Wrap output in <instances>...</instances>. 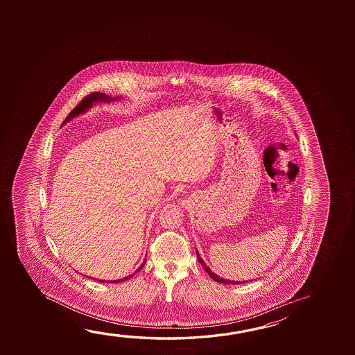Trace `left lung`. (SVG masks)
<instances>
[{"instance_id":"8db88e82","label":"left lung","mask_w":355,"mask_h":355,"mask_svg":"<svg viewBox=\"0 0 355 355\" xmlns=\"http://www.w3.org/2000/svg\"><path fill=\"white\" fill-rule=\"evenodd\" d=\"M197 257L198 260H199V262L203 265L204 270L208 272V275H209L211 279H214V281H216V282H219V284H225V285H240V284H244V281L243 282H239V281H230V279H221V277H219L218 275H215L214 272H211V270H210L207 265H205V262L202 260V257L199 256V254H198L197 251Z\"/></svg>"}]
</instances>
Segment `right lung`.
<instances>
[{
  "label": "right lung",
  "instance_id": "right-lung-1",
  "mask_svg": "<svg viewBox=\"0 0 355 355\" xmlns=\"http://www.w3.org/2000/svg\"><path fill=\"white\" fill-rule=\"evenodd\" d=\"M109 101V100H111L106 94L103 93H92L89 94L87 96H85L84 99L79 103V104L76 105V107L73 109V110L70 111L69 115L68 116L65 117L64 123L67 121H69L70 119H73V117L76 116V115H79V114H82V112H84V111L87 110V107H90L92 105H93V103H95V101ZM146 260L145 261L142 262V265H141L140 268H137L136 271H135L132 275H128V276H126V277H123V279H116V281H106L107 284L109 282H112V284H119V282H122V281H126V279H130L132 276H134L135 273L139 272L140 271L141 268H144L145 266ZM98 281V279H96ZM101 282H104V281H101Z\"/></svg>",
  "mask_w": 355,
  "mask_h": 355
}]
</instances>
